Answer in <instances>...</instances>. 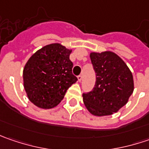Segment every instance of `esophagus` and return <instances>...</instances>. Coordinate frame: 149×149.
I'll use <instances>...</instances> for the list:
<instances>
[{"mask_svg":"<svg viewBox=\"0 0 149 149\" xmlns=\"http://www.w3.org/2000/svg\"><path fill=\"white\" fill-rule=\"evenodd\" d=\"M77 78H78V80H79V82H80V81L82 80V75H81V74H79V75Z\"/></svg>","mask_w":149,"mask_h":149,"instance_id":"obj_1","label":"esophagus"}]
</instances>
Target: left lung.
Masks as SVG:
<instances>
[{
  "label": "left lung",
  "mask_w": 149,
  "mask_h": 149,
  "mask_svg": "<svg viewBox=\"0 0 149 149\" xmlns=\"http://www.w3.org/2000/svg\"><path fill=\"white\" fill-rule=\"evenodd\" d=\"M96 74L93 89L83 94L84 105L96 116L110 115L124 106L134 91L132 73L123 60L111 51L91 53Z\"/></svg>",
  "instance_id": "8db88e82"
}]
</instances>
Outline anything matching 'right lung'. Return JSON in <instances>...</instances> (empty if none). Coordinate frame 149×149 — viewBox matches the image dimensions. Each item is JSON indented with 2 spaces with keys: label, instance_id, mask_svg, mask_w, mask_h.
Masks as SVG:
<instances>
[{
  "label": "right lung",
  "instance_id": "obj_1",
  "mask_svg": "<svg viewBox=\"0 0 149 149\" xmlns=\"http://www.w3.org/2000/svg\"><path fill=\"white\" fill-rule=\"evenodd\" d=\"M70 49L60 44H50L37 50L23 70L24 87L35 105L52 109L64 99L67 89L78 80L72 73Z\"/></svg>",
  "mask_w": 149,
  "mask_h": 149
}]
</instances>
